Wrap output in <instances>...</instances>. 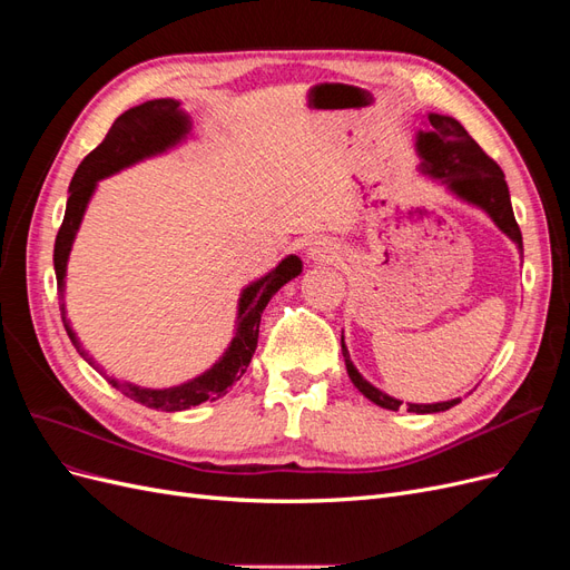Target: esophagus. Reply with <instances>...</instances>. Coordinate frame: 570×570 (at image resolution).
<instances>
[{"instance_id":"34e87169","label":"esophagus","mask_w":570,"mask_h":570,"mask_svg":"<svg viewBox=\"0 0 570 570\" xmlns=\"http://www.w3.org/2000/svg\"><path fill=\"white\" fill-rule=\"evenodd\" d=\"M306 256L312 258V262H331L335 256V245L327 243V239H316V243L308 245Z\"/></svg>"}]
</instances>
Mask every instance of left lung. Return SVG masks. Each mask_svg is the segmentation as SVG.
<instances>
[{
  "label": "left lung",
  "mask_w": 570,
  "mask_h": 570,
  "mask_svg": "<svg viewBox=\"0 0 570 570\" xmlns=\"http://www.w3.org/2000/svg\"><path fill=\"white\" fill-rule=\"evenodd\" d=\"M416 151L421 157L423 176L440 180L456 199L478 206V209L485 212L492 218L494 226L502 230L511 243H515L519 252H523L521 228L513 218L511 197H509V187H507L502 168H499L488 154L480 149V145L469 132H465V128L456 118L442 116V114H428L425 128L419 130L416 135ZM342 356L352 383L361 394L366 396V400H371L373 404L383 409L400 411L402 406L400 400H394V396L377 390L356 371V366L350 358L347 344H344V335H342ZM461 400L456 396V400L438 402V404H406V411L440 413V411L452 409Z\"/></svg>",
  "instance_id": "left-lung-1"
}]
</instances>
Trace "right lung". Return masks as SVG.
<instances>
[{"label": "right lung", "mask_w": 570, "mask_h": 570, "mask_svg": "<svg viewBox=\"0 0 570 570\" xmlns=\"http://www.w3.org/2000/svg\"><path fill=\"white\" fill-rule=\"evenodd\" d=\"M189 132H193V120H189V116L180 109L178 99H168V97L149 99L145 105L132 107L114 120L105 142L95 147L88 157L80 161L76 176L71 180V187H68L66 214L55 243V271H57L59 308H61L63 327L68 337H71L73 347L80 352L85 361H88V364H92V358H88V354L82 352L80 340L76 337L71 323L66 318V302H63L68 256H71L73 239L80 230L85 209H88L99 180H105L128 166L166 154L168 149L183 145ZM299 273H302V258L289 254L278 266L271 268L266 275H262V278L249 283L243 292H239L235 333L228 350L223 352V356L209 371H204L202 375L193 377V381L176 387L151 390V387H140L132 383H118L116 377H107V375L105 377L118 392H124L126 396H130V400L157 411H185L202 402L220 400V396L228 392V387H233V383H237L239 377L245 375L249 366L256 342H258V323H262L266 304L271 302L275 292L292 278H297Z\"/></svg>", "instance_id": "add662e5"}]
</instances>
